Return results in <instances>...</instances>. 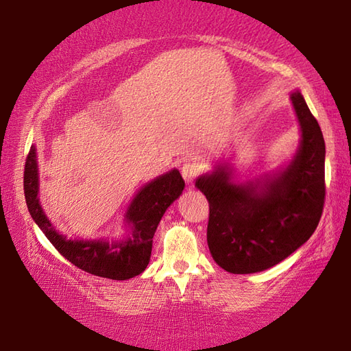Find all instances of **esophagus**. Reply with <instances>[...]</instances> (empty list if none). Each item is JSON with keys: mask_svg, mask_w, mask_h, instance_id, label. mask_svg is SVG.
<instances>
[{"mask_svg": "<svg viewBox=\"0 0 351 351\" xmlns=\"http://www.w3.org/2000/svg\"><path fill=\"white\" fill-rule=\"evenodd\" d=\"M200 174V167L196 162H186L182 167V176L187 184L193 183L195 178Z\"/></svg>", "mask_w": 351, "mask_h": 351, "instance_id": "34e87169", "label": "esophagus"}]
</instances>
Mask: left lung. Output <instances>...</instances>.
Listing matches in <instances>:
<instances>
[{
  "label": "left lung",
  "instance_id": "obj_1",
  "mask_svg": "<svg viewBox=\"0 0 351 351\" xmlns=\"http://www.w3.org/2000/svg\"><path fill=\"white\" fill-rule=\"evenodd\" d=\"M291 102L302 130L293 161L256 183L231 182V168L218 165L196 180L209 202L208 246L231 274L268 269L311 239L325 202V142L321 127L299 90Z\"/></svg>",
  "mask_w": 351,
  "mask_h": 351
}]
</instances>
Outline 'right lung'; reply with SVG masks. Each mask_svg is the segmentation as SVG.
<instances>
[{
    "mask_svg": "<svg viewBox=\"0 0 351 351\" xmlns=\"http://www.w3.org/2000/svg\"><path fill=\"white\" fill-rule=\"evenodd\" d=\"M23 187L32 218L62 256L74 267L110 280H129L142 274L151 259L152 239L167 208L182 195L184 180L178 169H171L143 186L127 209L125 221L130 237L123 241L67 240L52 227L39 204V176L36 147L32 145L26 158Z\"/></svg>",
    "mask_w": 351,
    "mask_h": 351,
    "instance_id": "add662e5",
    "label": "right lung"
}]
</instances>
